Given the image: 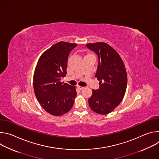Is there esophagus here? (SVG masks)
<instances>
[{
  "mask_svg": "<svg viewBox=\"0 0 159 159\" xmlns=\"http://www.w3.org/2000/svg\"><path fill=\"white\" fill-rule=\"evenodd\" d=\"M84 88V87H82V86H79V85L78 86V89H79V90H82Z\"/></svg>",
  "mask_w": 159,
  "mask_h": 159,
  "instance_id": "1",
  "label": "esophagus"
}]
</instances>
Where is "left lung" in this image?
I'll return each instance as SVG.
<instances>
[{
    "label": "left lung",
    "instance_id": "1",
    "mask_svg": "<svg viewBox=\"0 0 159 159\" xmlns=\"http://www.w3.org/2000/svg\"><path fill=\"white\" fill-rule=\"evenodd\" d=\"M86 47L98 55L95 77L100 81L99 88L93 89L89 104L95 112L106 115L120 104L125 96L127 85L125 66L119 54L107 43H88Z\"/></svg>",
    "mask_w": 159,
    "mask_h": 159
}]
</instances>
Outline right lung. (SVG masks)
<instances>
[{
  "label": "right lung",
  "mask_w": 159,
  "mask_h": 159,
  "mask_svg": "<svg viewBox=\"0 0 159 159\" xmlns=\"http://www.w3.org/2000/svg\"><path fill=\"white\" fill-rule=\"evenodd\" d=\"M77 45L58 42L41 55L36 65L33 77L34 94L44 109L52 115H63L74 105L75 87L60 80L66 74L68 57Z\"/></svg>",
  "instance_id": "1"
}]
</instances>
